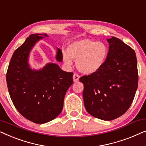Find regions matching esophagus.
Here are the masks:
<instances>
[{
    "label": "esophagus",
    "mask_w": 146,
    "mask_h": 146,
    "mask_svg": "<svg viewBox=\"0 0 146 146\" xmlns=\"http://www.w3.org/2000/svg\"><path fill=\"white\" fill-rule=\"evenodd\" d=\"M80 78V76L79 75H77V74L75 73L73 75V81L75 82V83H77L78 81H79V79Z\"/></svg>",
    "instance_id": "esophagus-1"
}]
</instances>
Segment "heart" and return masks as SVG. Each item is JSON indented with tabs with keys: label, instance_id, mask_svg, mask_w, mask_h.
Listing matches in <instances>:
<instances>
[{
	"label": "heart",
	"instance_id": "b5f03b06",
	"mask_svg": "<svg viewBox=\"0 0 146 146\" xmlns=\"http://www.w3.org/2000/svg\"><path fill=\"white\" fill-rule=\"evenodd\" d=\"M108 47L103 42H96L89 38L74 41L62 51V58L67 66L76 61V66L80 72L91 75L103 66L108 55Z\"/></svg>",
	"mask_w": 146,
	"mask_h": 146
}]
</instances>
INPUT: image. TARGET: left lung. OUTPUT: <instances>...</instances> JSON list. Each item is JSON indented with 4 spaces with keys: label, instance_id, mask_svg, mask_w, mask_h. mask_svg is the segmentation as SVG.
Here are the masks:
<instances>
[{
    "label": "left lung",
    "instance_id": "obj_1",
    "mask_svg": "<svg viewBox=\"0 0 146 146\" xmlns=\"http://www.w3.org/2000/svg\"><path fill=\"white\" fill-rule=\"evenodd\" d=\"M108 52L97 72L83 76L85 109L91 116L109 121L126 112L134 100L138 75L134 50L120 39H107Z\"/></svg>",
    "mask_w": 146,
    "mask_h": 146
}]
</instances>
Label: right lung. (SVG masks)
<instances>
[{"label": "right lung", "mask_w": 146, "mask_h": 146, "mask_svg": "<svg viewBox=\"0 0 146 146\" xmlns=\"http://www.w3.org/2000/svg\"><path fill=\"white\" fill-rule=\"evenodd\" d=\"M47 34L28 37L14 52L7 73L9 94L14 106L28 120L44 124L62 111L65 93L73 84V73L63 71L55 63H48L39 69L32 68L30 52ZM62 52L57 48L55 59L62 61Z\"/></svg>", "instance_id": "right-lung-1"}]
</instances>
